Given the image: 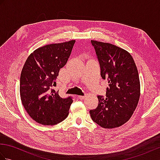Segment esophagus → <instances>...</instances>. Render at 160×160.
Returning <instances> with one entry per match:
<instances>
[{
	"instance_id": "esophagus-1",
	"label": "esophagus",
	"mask_w": 160,
	"mask_h": 160,
	"mask_svg": "<svg viewBox=\"0 0 160 160\" xmlns=\"http://www.w3.org/2000/svg\"><path fill=\"white\" fill-rule=\"evenodd\" d=\"M78 98H79L80 100H84V98H85V96H78Z\"/></svg>"
}]
</instances>
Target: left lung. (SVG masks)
Returning <instances> with one entry per match:
<instances>
[{"label":"left lung","mask_w":160,"mask_h":160,"mask_svg":"<svg viewBox=\"0 0 160 160\" xmlns=\"http://www.w3.org/2000/svg\"><path fill=\"white\" fill-rule=\"evenodd\" d=\"M100 67L102 79H107L106 98L98 96V105L90 110L91 119L104 128L126 123L136 108L140 96L137 67L127 51L110 43L91 40Z\"/></svg>","instance_id":"8db88e82"}]
</instances>
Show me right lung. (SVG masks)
Segmentation results:
<instances>
[{"instance_id":"1","label":"right lung","mask_w":160,"mask_h":160,"mask_svg":"<svg viewBox=\"0 0 160 160\" xmlns=\"http://www.w3.org/2000/svg\"><path fill=\"white\" fill-rule=\"evenodd\" d=\"M75 42L70 40L40 47L24 64L20 78V98L27 113L39 124H57L68 116L72 98H61L53 87Z\"/></svg>"}]
</instances>
